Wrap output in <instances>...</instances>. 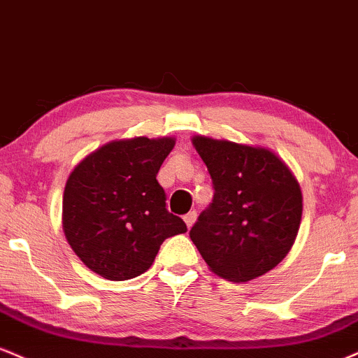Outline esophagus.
<instances>
[{
  "label": "esophagus",
  "instance_id": "1",
  "mask_svg": "<svg viewBox=\"0 0 358 358\" xmlns=\"http://www.w3.org/2000/svg\"><path fill=\"white\" fill-rule=\"evenodd\" d=\"M183 220H185V223H187V227L190 228L193 223H195V220H196V212H195V210H193V212H188L187 215H185Z\"/></svg>",
  "mask_w": 358,
  "mask_h": 358
}]
</instances>
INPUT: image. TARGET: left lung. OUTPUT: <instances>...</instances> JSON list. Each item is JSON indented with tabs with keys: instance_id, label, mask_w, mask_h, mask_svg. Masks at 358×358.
Masks as SVG:
<instances>
[{
	"instance_id": "1",
	"label": "left lung",
	"mask_w": 358,
	"mask_h": 358,
	"mask_svg": "<svg viewBox=\"0 0 358 358\" xmlns=\"http://www.w3.org/2000/svg\"><path fill=\"white\" fill-rule=\"evenodd\" d=\"M208 168L213 200L190 230L206 265L230 282H248L290 252L302 220L300 185L265 148L193 138Z\"/></svg>"
}]
</instances>
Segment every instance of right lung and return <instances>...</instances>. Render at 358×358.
<instances>
[{"label": "right lung", "instance_id": "1", "mask_svg": "<svg viewBox=\"0 0 358 358\" xmlns=\"http://www.w3.org/2000/svg\"><path fill=\"white\" fill-rule=\"evenodd\" d=\"M173 138L138 136L101 146L71 171L63 195V230L73 252L103 278H135L160 245L187 225L166 210L157 173Z\"/></svg>", "mask_w": 358, "mask_h": 358}]
</instances>
